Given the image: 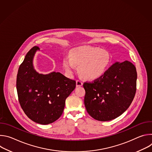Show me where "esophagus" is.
I'll return each mask as SVG.
<instances>
[{
  "label": "esophagus",
  "instance_id": "1",
  "mask_svg": "<svg viewBox=\"0 0 152 152\" xmlns=\"http://www.w3.org/2000/svg\"><path fill=\"white\" fill-rule=\"evenodd\" d=\"M83 85V83L82 81L79 80H76V86L77 87H78V86H81Z\"/></svg>",
  "mask_w": 152,
  "mask_h": 152
}]
</instances>
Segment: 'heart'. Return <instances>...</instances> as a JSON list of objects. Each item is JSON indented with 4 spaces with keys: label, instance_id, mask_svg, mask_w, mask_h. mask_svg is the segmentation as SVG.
I'll return each instance as SVG.
<instances>
[{
    "label": "heart",
    "instance_id": "obj_1",
    "mask_svg": "<svg viewBox=\"0 0 152 152\" xmlns=\"http://www.w3.org/2000/svg\"><path fill=\"white\" fill-rule=\"evenodd\" d=\"M110 62L107 52L99 48L82 46L72 49L70 57H65L63 67L68 76L72 77L79 67L80 75L84 79L94 80L102 77Z\"/></svg>",
    "mask_w": 152,
    "mask_h": 152
}]
</instances>
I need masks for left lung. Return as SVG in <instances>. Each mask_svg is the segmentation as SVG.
<instances>
[{"instance_id":"1","label":"left lung","mask_w":152,"mask_h":152,"mask_svg":"<svg viewBox=\"0 0 152 152\" xmlns=\"http://www.w3.org/2000/svg\"><path fill=\"white\" fill-rule=\"evenodd\" d=\"M137 73L128 61L116 62L93 82H85L84 104L95 120L110 121L121 115L131 105L136 93Z\"/></svg>"}]
</instances>
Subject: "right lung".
Returning a JSON list of instances; mask_svg holds the SVG:
<instances>
[{
  "label": "right lung",
  "instance_id": "right-lung-1",
  "mask_svg": "<svg viewBox=\"0 0 152 152\" xmlns=\"http://www.w3.org/2000/svg\"><path fill=\"white\" fill-rule=\"evenodd\" d=\"M38 48L34 46L26 54L17 76V91L20 106L33 121L48 124L62 115L66 100L76 87V81L59 72L40 74L33 60Z\"/></svg>",
  "mask_w": 152,
  "mask_h": 152
}]
</instances>
